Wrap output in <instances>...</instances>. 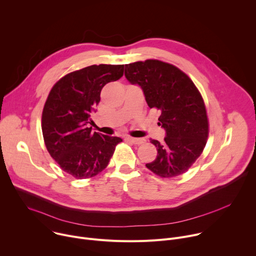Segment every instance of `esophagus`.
<instances>
[{
    "instance_id": "obj_1",
    "label": "esophagus",
    "mask_w": 256,
    "mask_h": 256,
    "mask_svg": "<svg viewBox=\"0 0 256 256\" xmlns=\"http://www.w3.org/2000/svg\"><path fill=\"white\" fill-rule=\"evenodd\" d=\"M128 140L132 144H144L146 142V140L142 138H132V136H128Z\"/></svg>"
}]
</instances>
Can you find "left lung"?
I'll return each mask as SVG.
<instances>
[{
    "mask_svg": "<svg viewBox=\"0 0 256 256\" xmlns=\"http://www.w3.org/2000/svg\"><path fill=\"white\" fill-rule=\"evenodd\" d=\"M126 80L142 88L150 108L161 112L158 124L164 142L151 140L158 155L146 164L161 177H175L200 156L206 144L208 122L204 100L194 82L173 64L147 60L126 64Z\"/></svg>",
    "mask_w": 256,
    "mask_h": 256,
    "instance_id": "8db88e82",
    "label": "left lung"
}]
</instances>
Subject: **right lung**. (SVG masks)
<instances>
[{"label":"right lung","mask_w":256,"mask_h":256,"mask_svg":"<svg viewBox=\"0 0 256 256\" xmlns=\"http://www.w3.org/2000/svg\"><path fill=\"white\" fill-rule=\"evenodd\" d=\"M124 64H93L70 72L50 90L42 112L46 149L60 168L78 179L106 168L122 140L88 128L102 88L124 75Z\"/></svg>","instance_id":"add662e5"}]
</instances>
